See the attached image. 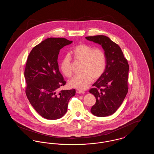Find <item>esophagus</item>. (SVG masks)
Instances as JSON below:
<instances>
[{"mask_svg":"<svg viewBox=\"0 0 154 154\" xmlns=\"http://www.w3.org/2000/svg\"><path fill=\"white\" fill-rule=\"evenodd\" d=\"M76 93L79 94H85V92L82 91H81V90H77Z\"/></svg>","mask_w":154,"mask_h":154,"instance_id":"1","label":"esophagus"}]
</instances>
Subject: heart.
I'll return each instance as SVG.
<instances>
[{
  "instance_id": "1",
  "label": "heart",
  "mask_w": 154,
  "mask_h": 154,
  "mask_svg": "<svg viewBox=\"0 0 154 154\" xmlns=\"http://www.w3.org/2000/svg\"><path fill=\"white\" fill-rule=\"evenodd\" d=\"M75 59L82 62L81 73L69 81L70 87L79 90L88 88L92 78L94 80L99 78L104 72L106 67V57L102 50L94 48L91 46L81 44L76 46L72 52ZM61 72L65 76L72 75V60L69 55H65L60 62Z\"/></svg>"
}]
</instances>
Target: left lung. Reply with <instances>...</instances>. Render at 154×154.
<instances>
[{
	"mask_svg": "<svg viewBox=\"0 0 154 154\" xmlns=\"http://www.w3.org/2000/svg\"><path fill=\"white\" fill-rule=\"evenodd\" d=\"M85 38L102 46L106 60L104 73L93 84L95 88L89 90L96 99L91 112L96 117L109 116L117 110L128 93L129 66L119 46L109 37L97 35Z\"/></svg>",
	"mask_w": 154,
	"mask_h": 154,
	"instance_id": "1",
	"label": "left lung"
}]
</instances>
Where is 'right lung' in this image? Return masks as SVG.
<instances>
[{"label": "right lung", "instance_id": "right-lung-1", "mask_svg": "<svg viewBox=\"0 0 154 154\" xmlns=\"http://www.w3.org/2000/svg\"><path fill=\"white\" fill-rule=\"evenodd\" d=\"M72 42L65 38H48L32 49L27 59L26 95L35 110L45 119L62 117L70 99L75 94L74 89L58 92L66 84L59 70V53Z\"/></svg>", "mask_w": 154, "mask_h": 154}]
</instances>
